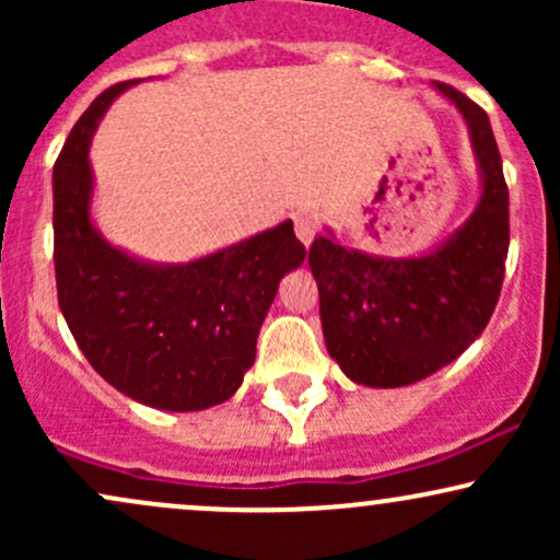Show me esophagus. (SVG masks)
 <instances>
[{"mask_svg": "<svg viewBox=\"0 0 560 560\" xmlns=\"http://www.w3.org/2000/svg\"><path fill=\"white\" fill-rule=\"evenodd\" d=\"M294 234L307 247L313 242V236H316V221L311 215H294Z\"/></svg>", "mask_w": 560, "mask_h": 560, "instance_id": "esophagus-1", "label": "esophagus"}]
</instances>
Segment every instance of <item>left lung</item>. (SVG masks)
<instances>
[{
  "mask_svg": "<svg viewBox=\"0 0 560 560\" xmlns=\"http://www.w3.org/2000/svg\"><path fill=\"white\" fill-rule=\"evenodd\" d=\"M434 89L464 115L481 195L445 242L416 258L345 247L331 229L311 244L326 350L363 387H408L453 363L485 331L508 258V186L490 118L447 83Z\"/></svg>",
  "mask_w": 560,
  "mask_h": 560,
  "instance_id": "left-lung-1",
  "label": "left lung"
}]
</instances>
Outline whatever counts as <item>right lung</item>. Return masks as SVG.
I'll use <instances>...</instances> for the list:
<instances>
[{"instance_id":"1","label":"right lung","mask_w":560,"mask_h":560,"mask_svg":"<svg viewBox=\"0 0 560 560\" xmlns=\"http://www.w3.org/2000/svg\"><path fill=\"white\" fill-rule=\"evenodd\" d=\"M81 115L52 171L57 302L92 369L131 400L160 410L226 402L255 363L279 281L302 266L292 221L189 262L141 260L92 221V137L115 96Z\"/></svg>"}]
</instances>
